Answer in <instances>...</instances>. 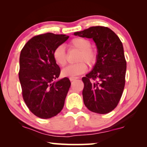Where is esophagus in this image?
I'll use <instances>...</instances> for the list:
<instances>
[{"instance_id": "esophagus-1", "label": "esophagus", "mask_w": 147, "mask_h": 147, "mask_svg": "<svg viewBox=\"0 0 147 147\" xmlns=\"http://www.w3.org/2000/svg\"><path fill=\"white\" fill-rule=\"evenodd\" d=\"M78 77H70L69 80H70V81H74V80L78 79Z\"/></svg>"}]
</instances>
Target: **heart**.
Masks as SVG:
<instances>
[{
    "mask_svg": "<svg viewBox=\"0 0 147 147\" xmlns=\"http://www.w3.org/2000/svg\"><path fill=\"white\" fill-rule=\"evenodd\" d=\"M92 43L90 40L83 37H76L70 41L69 47L80 51L76 58L78 63L67 66L62 69L61 74L65 77H74L85 73L87 70L86 62L92 67L95 65L97 61V52L91 48ZM54 61L58 65L63 67L67 63V55L63 46L59 45L53 52Z\"/></svg>",
    "mask_w": 147,
    "mask_h": 147,
    "instance_id": "b5f03b06",
    "label": "heart"
}]
</instances>
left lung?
Wrapping results in <instances>:
<instances>
[{
    "label": "left lung",
    "instance_id": "obj_1",
    "mask_svg": "<svg viewBox=\"0 0 147 147\" xmlns=\"http://www.w3.org/2000/svg\"><path fill=\"white\" fill-rule=\"evenodd\" d=\"M74 35L93 39L98 49L96 65L82 78L84 104L90 111L107 114L117 106L125 85L126 61L122 42L113 31L102 26Z\"/></svg>",
    "mask_w": 147,
    "mask_h": 147
}]
</instances>
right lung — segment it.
Returning <instances> with one entry per match:
<instances>
[{
	"label": "right lung",
	"mask_w": 147,
	"mask_h": 147,
	"mask_svg": "<svg viewBox=\"0 0 147 147\" xmlns=\"http://www.w3.org/2000/svg\"><path fill=\"white\" fill-rule=\"evenodd\" d=\"M68 38L51 33L38 35L29 39L21 51L19 78L22 95L30 111L39 118L53 117L63 108L71 82L67 78L54 82L61 70L53 52Z\"/></svg>",
	"instance_id": "obj_1"
}]
</instances>
